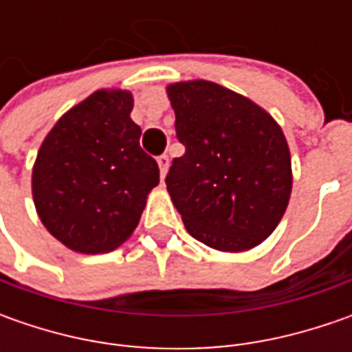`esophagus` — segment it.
<instances>
[{
    "label": "esophagus",
    "instance_id": "esophagus-1",
    "mask_svg": "<svg viewBox=\"0 0 352 352\" xmlns=\"http://www.w3.org/2000/svg\"><path fill=\"white\" fill-rule=\"evenodd\" d=\"M168 164H170L168 156H166V155L158 156V168H160V178H164V176H166V172H168Z\"/></svg>",
    "mask_w": 352,
    "mask_h": 352
}]
</instances>
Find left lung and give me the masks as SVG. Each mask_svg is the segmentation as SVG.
Listing matches in <instances>:
<instances>
[{
    "mask_svg": "<svg viewBox=\"0 0 352 352\" xmlns=\"http://www.w3.org/2000/svg\"><path fill=\"white\" fill-rule=\"evenodd\" d=\"M176 137L166 188L188 233L211 249L241 252L280 223L292 192L290 148L254 102L208 80L170 84Z\"/></svg>",
    "mask_w": 352,
    "mask_h": 352,
    "instance_id": "8db88e82",
    "label": "left lung"
}]
</instances>
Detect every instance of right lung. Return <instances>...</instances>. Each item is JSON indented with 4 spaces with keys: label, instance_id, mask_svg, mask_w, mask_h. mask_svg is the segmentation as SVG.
I'll return each mask as SVG.
<instances>
[{
    "label": "right lung",
    "instance_id": "obj_1",
    "mask_svg": "<svg viewBox=\"0 0 352 352\" xmlns=\"http://www.w3.org/2000/svg\"><path fill=\"white\" fill-rule=\"evenodd\" d=\"M133 96L98 89L56 121L33 166V199L48 233L76 252L125 243L158 184V164L139 144Z\"/></svg>",
    "mask_w": 352,
    "mask_h": 352
}]
</instances>
